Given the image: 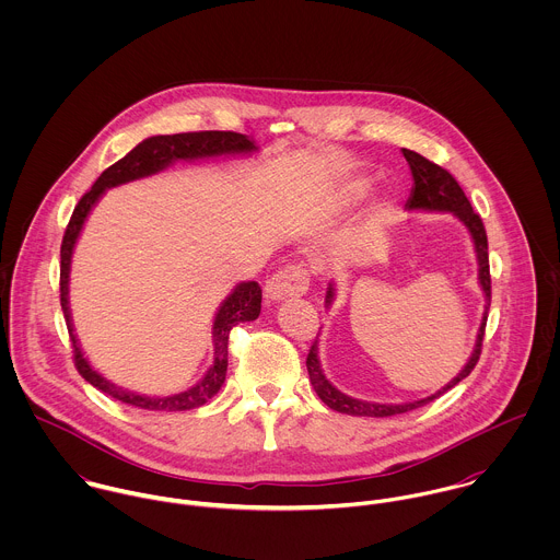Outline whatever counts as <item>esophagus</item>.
<instances>
[{"instance_id":"obj_1","label":"esophagus","mask_w":560,"mask_h":560,"mask_svg":"<svg viewBox=\"0 0 560 560\" xmlns=\"http://www.w3.org/2000/svg\"><path fill=\"white\" fill-rule=\"evenodd\" d=\"M311 284V273L304 265H289L273 273L265 284V298L267 302H284L293 298L306 295Z\"/></svg>"}]
</instances>
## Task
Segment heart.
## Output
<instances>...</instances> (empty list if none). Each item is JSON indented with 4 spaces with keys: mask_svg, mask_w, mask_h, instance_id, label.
I'll return each mask as SVG.
<instances>
[{
    "mask_svg": "<svg viewBox=\"0 0 560 560\" xmlns=\"http://www.w3.org/2000/svg\"><path fill=\"white\" fill-rule=\"evenodd\" d=\"M366 189H369V183H366V180H355V183H351L349 189H347V194H345V202H355V200H360V198L366 194Z\"/></svg>",
    "mask_w": 560,
    "mask_h": 560,
    "instance_id": "b5f03b06",
    "label": "heart"
}]
</instances>
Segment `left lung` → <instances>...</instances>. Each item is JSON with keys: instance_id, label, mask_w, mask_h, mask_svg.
<instances>
[{"instance_id": "left-lung-1", "label": "left lung", "mask_w": 560, "mask_h": 560, "mask_svg": "<svg viewBox=\"0 0 560 560\" xmlns=\"http://www.w3.org/2000/svg\"><path fill=\"white\" fill-rule=\"evenodd\" d=\"M402 158L409 163L411 176H413V185H411V194L407 198V209L409 211H448L455 218H459L464 222V226L470 231L472 241H475V249H477V260H479V282L485 293V313L480 320L479 336H477V345L475 351L468 360V364L462 369V373L448 382L442 390H438L435 395L427 397V399L409 400V402H399V405H386V402H371V400L351 399L347 395H342L340 390H336L327 377L320 371L319 347L315 340L308 358H306V366H308V375H311V384L315 388V393L319 395V399L334 411L340 413H349V416H371V418H386V416H397L411 411L416 407L427 405L429 400L442 397L446 390H451L453 386H457L462 380H466L472 369L477 366L480 358V347H482V336H485V323H487V313H489V304H491V276H489V254H487V233L482 226L479 213H475L470 200L466 198L464 189L459 187V183L455 180V176L444 170L442 165L433 163V161L424 160L422 155L402 149ZM334 302V284L327 287V295H325V306L329 308Z\"/></svg>"}]
</instances>
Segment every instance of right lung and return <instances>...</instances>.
I'll return each instance as SVG.
<instances>
[{
    "instance_id": "right-lung-1",
    "label": "right lung",
    "mask_w": 560,
    "mask_h": 560,
    "mask_svg": "<svg viewBox=\"0 0 560 560\" xmlns=\"http://www.w3.org/2000/svg\"><path fill=\"white\" fill-rule=\"evenodd\" d=\"M256 151V144L235 131H194V133H174V136H153L144 142H140L129 155L122 160L116 161L109 165L81 196L71 222L67 226L62 247H60V304L65 311L67 327L71 334L73 342V358L75 366L80 371L81 377L98 388L101 393L109 395L112 399L122 400L127 405L149 409V411H185L205 405L211 397H215L226 380V369H229V336L231 329L245 320H254L260 315V287L258 282H241L235 287V291L224 300L220 306L215 320H213V364L207 371V375L189 390L172 395V397H147L138 395L131 390H125L112 382H107L103 375H98L88 360L81 353L78 336L73 334V319H71V308H69V273H71V258L73 249L80 237L83 222L92 207L98 202L105 189L138 180L151 174H158L172 165L174 161L185 160H205V158H220V155H241V153H252Z\"/></svg>"
}]
</instances>
